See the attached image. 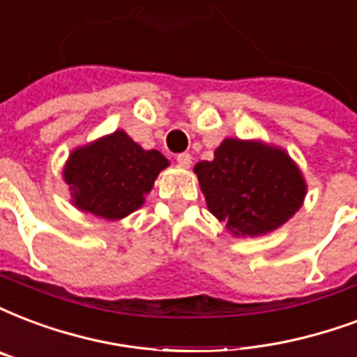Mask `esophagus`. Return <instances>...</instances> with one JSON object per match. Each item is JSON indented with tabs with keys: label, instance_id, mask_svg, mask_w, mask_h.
Segmentation results:
<instances>
[{
	"label": "esophagus",
	"instance_id": "esophagus-1",
	"mask_svg": "<svg viewBox=\"0 0 357 357\" xmlns=\"http://www.w3.org/2000/svg\"><path fill=\"white\" fill-rule=\"evenodd\" d=\"M176 163H178L182 169H188L190 165H192V156H190V154H186V152H182V154H178V156H176Z\"/></svg>",
	"mask_w": 357,
	"mask_h": 357
}]
</instances>
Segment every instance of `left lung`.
Returning a JSON list of instances; mask_svg holds the SVG:
<instances>
[{"mask_svg":"<svg viewBox=\"0 0 357 357\" xmlns=\"http://www.w3.org/2000/svg\"><path fill=\"white\" fill-rule=\"evenodd\" d=\"M208 211L233 237H259L301 208L307 181L290 154L259 139H224L211 162L195 163Z\"/></svg>","mask_w":357,"mask_h":357,"instance_id":"left-lung-1","label":"left lung"}]
</instances>
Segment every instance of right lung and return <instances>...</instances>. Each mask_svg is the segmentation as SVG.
<instances>
[{
    "instance_id": "obj_1",
    "label": "right lung",
    "mask_w": 357,
    "mask_h": 357,
    "mask_svg": "<svg viewBox=\"0 0 357 357\" xmlns=\"http://www.w3.org/2000/svg\"><path fill=\"white\" fill-rule=\"evenodd\" d=\"M165 167L169 160L160 150H144L124 130H116L73 149L63 165V181L73 207L112 222L143 207Z\"/></svg>"
}]
</instances>
